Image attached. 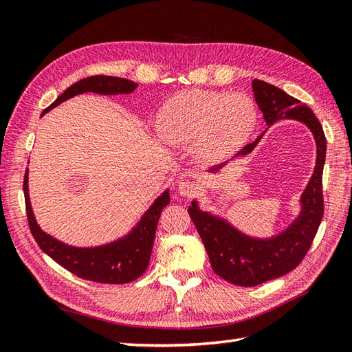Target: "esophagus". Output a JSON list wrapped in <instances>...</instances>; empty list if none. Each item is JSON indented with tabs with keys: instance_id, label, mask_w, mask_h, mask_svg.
<instances>
[{
	"instance_id": "esophagus-1",
	"label": "esophagus",
	"mask_w": 352,
	"mask_h": 352,
	"mask_svg": "<svg viewBox=\"0 0 352 352\" xmlns=\"http://www.w3.org/2000/svg\"><path fill=\"white\" fill-rule=\"evenodd\" d=\"M177 190H178V193L182 195V196L192 197V196H195V193L197 192V187H196L195 183L187 182V179H184V182H179V183H178Z\"/></svg>"
}]
</instances>
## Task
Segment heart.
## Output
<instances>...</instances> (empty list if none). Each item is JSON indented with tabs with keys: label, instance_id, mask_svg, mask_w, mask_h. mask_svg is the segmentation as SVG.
Returning a JSON list of instances; mask_svg holds the SVG:
<instances>
[{
	"label": "heart",
	"instance_id": "b5f03b06",
	"mask_svg": "<svg viewBox=\"0 0 352 352\" xmlns=\"http://www.w3.org/2000/svg\"><path fill=\"white\" fill-rule=\"evenodd\" d=\"M257 117L253 99L244 94L187 89L160 107L156 129L166 142L192 144L197 159L219 164L244 147Z\"/></svg>",
	"mask_w": 352,
	"mask_h": 352
}]
</instances>
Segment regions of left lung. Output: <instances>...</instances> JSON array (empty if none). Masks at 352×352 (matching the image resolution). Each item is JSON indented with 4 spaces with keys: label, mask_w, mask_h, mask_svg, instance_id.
<instances>
[{
    "label": "left lung",
    "mask_w": 352,
    "mask_h": 352,
    "mask_svg": "<svg viewBox=\"0 0 352 352\" xmlns=\"http://www.w3.org/2000/svg\"><path fill=\"white\" fill-rule=\"evenodd\" d=\"M253 94L267 126L283 119L303 123L315 140L317 157L312 177L300 195L299 214L276 235L269 238L247 235L223 215L201 210L197 199H193L188 206V214L201 235L212 270L228 283L241 287H254L293 270L308 253L324 214L322 168L327 146L321 123L308 105L276 86L253 80ZM265 132L235 157L248 156L263 138ZM226 165L228 162L211 166L208 173H219Z\"/></svg>",
    "instance_id": "8db88e82"
}]
</instances>
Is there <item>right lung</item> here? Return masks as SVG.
Wrapping results in <instances>:
<instances>
[{
  "mask_svg": "<svg viewBox=\"0 0 352 352\" xmlns=\"http://www.w3.org/2000/svg\"><path fill=\"white\" fill-rule=\"evenodd\" d=\"M138 87L128 78L111 76H94L80 80L69 86L64 94L58 96L41 116L49 113L52 108L58 107L67 99L82 94L98 95H128ZM23 193L26 204V215H28L30 229L38 247L49 257L55 260L62 267H65L74 275L89 279V281L104 284H126L140 278L148 266L153 242H155L157 221L162 210L169 205V188L160 193L148 210L141 215L138 223L126 233L111 242L95 247H76L62 242L55 236L44 232L35 219L30 199L28 187V169L23 179Z\"/></svg>",
  "mask_w": 352,
  "mask_h": 352,
  "instance_id": "add662e5",
  "label": "right lung"
}]
</instances>
